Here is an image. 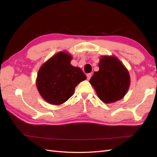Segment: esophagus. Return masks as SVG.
<instances>
[{
  "mask_svg": "<svg viewBox=\"0 0 157 157\" xmlns=\"http://www.w3.org/2000/svg\"><path fill=\"white\" fill-rule=\"evenodd\" d=\"M86 76H87V79L89 80V79H90L91 77H92V73H88L87 75H86Z\"/></svg>",
  "mask_w": 157,
  "mask_h": 157,
  "instance_id": "34e87169",
  "label": "esophagus"
}]
</instances>
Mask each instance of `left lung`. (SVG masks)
Masks as SVG:
<instances>
[{"instance_id":"1","label":"left lung","mask_w":157,"mask_h":157,"mask_svg":"<svg viewBox=\"0 0 157 157\" xmlns=\"http://www.w3.org/2000/svg\"><path fill=\"white\" fill-rule=\"evenodd\" d=\"M98 67L90 79L98 98L106 104L122 99L130 85L128 70L115 56H101Z\"/></svg>"}]
</instances>
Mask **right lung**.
<instances>
[{"label": "right lung", "instance_id": "obj_1", "mask_svg": "<svg viewBox=\"0 0 157 157\" xmlns=\"http://www.w3.org/2000/svg\"><path fill=\"white\" fill-rule=\"evenodd\" d=\"M71 59L69 53L59 52L38 70L36 86L42 98L49 104L64 103L73 94L78 84L86 79L80 68L71 65Z\"/></svg>", "mask_w": 157, "mask_h": 157}]
</instances>
